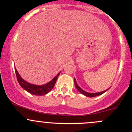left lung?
<instances>
[{
  "instance_id": "8db88e82",
  "label": "left lung",
  "mask_w": 132,
  "mask_h": 132,
  "mask_svg": "<svg viewBox=\"0 0 132 132\" xmlns=\"http://www.w3.org/2000/svg\"><path fill=\"white\" fill-rule=\"evenodd\" d=\"M74 82H75V87H76V88L77 89V90H78V91H79L80 93H82V94H84V95L86 96H87V97H94V96H97L101 95V94H103V93H104L105 92H106L108 89H108L105 90V91L100 92V93H87V92H86L85 91H84L83 89H81L80 87L79 86H78V85H77V82H76V80L75 79H74Z\"/></svg>"
}]
</instances>
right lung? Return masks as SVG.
Here are the masks:
<instances>
[{
    "label": "right lung",
    "mask_w": 132,
    "mask_h": 132,
    "mask_svg": "<svg viewBox=\"0 0 132 132\" xmlns=\"http://www.w3.org/2000/svg\"><path fill=\"white\" fill-rule=\"evenodd\" d=\"M15 73L16 75L17 80H18V83L20 85L21 87L24 89L25 91L31 93L32 94H34V95L42 96L44 95V94H47L48 93H49L52 89L53 87L55 86V82L57 80L60 73H59L50 82H49L48 83L46 84L45 85H42V86H37V85L32 84L26 82L20 77L16 69H15Z\"/></svg>",
    "instance_id": "1"
}]
</instances>
